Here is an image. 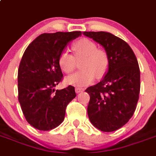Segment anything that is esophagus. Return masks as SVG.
<instances>
[{
	"label": "esophagus",
	"instance_id": "obj_1",
	"mask_svg": "<svg viewBox=\"0 0 156 156\" xmlns=\"http://www.w3.org/2000/svg\"><path fill=\"white\" fill-rule=\"evenodd\" d=\"M85 89H83V88H80V87H76L75 88V92H76V93H82V92H83Z\"/></svg>",
	"mask_w": 156,
	"mask_h": 156
}]
</instances>
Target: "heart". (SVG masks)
I'll return each instance as SVG.
<instances>
[{"label": "heart", "instance_id": "heart-1", "mask_svg": "<svg viewBox=\"0 0 156 156\" xmlns=\"http://www.w3.org/2000/svg\"><path fill=\"white\" fill-rule=\"evenodd\" d=\"M74 56L67 50L59 54L58 63L63 72L71 73L75 68L76 60L82 59V70L65 78V83L72 86H85L91 83L95 77L101 78L106 74L110 59L108 52L103 48H97V44L88 38L78 40L72 44Z\"/></svg>", "mask_w": 156, "mask_h": 156}]
</instances>
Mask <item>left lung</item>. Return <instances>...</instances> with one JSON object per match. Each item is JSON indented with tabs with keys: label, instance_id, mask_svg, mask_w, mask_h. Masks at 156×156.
I'll use <instances>...</instances> for the list:
<instances>
[{
	"label": "left lung",
	"instance_id": "obj_1",
	"mask_svg": "<svg viewBox=\"0 0 156 156\" xmlns=\"http://www.w3.org/2000/svg\"><path fill=\"white\" fill-rule=\"evenodd\" d=\"M83 34L101 44L110 59L104 78L86 89L90 97L89 119L103 132L115 131L128 122L136 110L140 89L137 59L130 46L112 34L85 31Z\"/></svg>",
	"mask_w": 156,
	"mask_h": 156
}]
</instances>
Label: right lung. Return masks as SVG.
Returning <instances> with one entry per match:
<instances>
[{"label": "right lung", "instance_id": "1", "mask_svg": "<svg viewBox=\"0 0 156 156\" xmlns=\"http://www.w3.org/2000/svg\"><path fill=\"white\" fill-rule=\"evenodd\" d=\"M81 31L42 34L28 45L18 70L19 101L30 125L48 131L63 121L67 104L76 97L74 86L55 90L63 79L58 63L67 43Z\"/></svg>", "mask_w": 156, "mask_h": 156}]
</instances>
